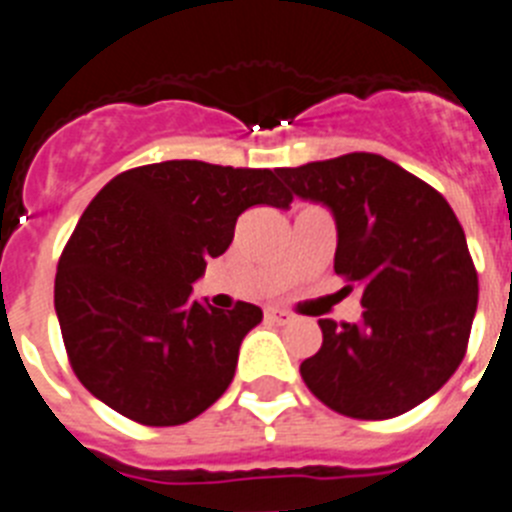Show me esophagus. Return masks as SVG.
<instances>
[{"label":"esophagus","mask_w":512,"mask_h":512,"mask_svg":"<svg viewBox=\"0 0 512 512\" xmlns=\"http://www.w3.org/2000/svg\"><path fill=\"white\" fill-rule=\"evenodd\" d=\"M264 318L269 320V323L284 325V323H289V320H292V312L282 310V307H266V310H264Z\"/></svg>","instance_id":"obj_1"}]
</instances>
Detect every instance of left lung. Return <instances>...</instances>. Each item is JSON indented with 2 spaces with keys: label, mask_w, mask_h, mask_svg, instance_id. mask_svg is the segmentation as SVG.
I'll use <instances>...</instances> for the list:
<instances>
[{
  "label": "left lung",
  "mask_w": 512,
  "mask_h": 512,
  "mask_svg": "<svg viewBox=\"0 0 512 512\" xmlns=\"http://www.w3.org/2000/svg\"><path fill=\"white\" fill-rule=\"evenodd\" d=\"M292 194L323 202L338 225L336 269L361 289L364 320H320L323 346L300 364L307 390L336 413L387 420L449 382L467 354L477 269L443 194L377 153L277 169Z\"/></svg>",
  "instance_id": "8db88e82"
}]
</instances>
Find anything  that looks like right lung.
<instances>
[{"label":"right lung","mask_w":512,"mask_h":512,"mask_svg":"<svg viewBox=\"0 0 512 512\" xmlns=\"http://www.w3.org/2000/svg\"><path fill=\"white\" fill-rule=\"evenodd\" d=\"M271 169L164 161L117 174L79 217L56 271V315L79 382L140 425H182L233 382L261 307L189 297L248 207H289Z\"/></svg>","instance_id":"obj_1"}]
</instances>
